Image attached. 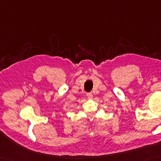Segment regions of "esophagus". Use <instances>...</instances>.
<instances>
[{"mask_svg":"<svg viewBox=\"0 0 161 161\" xmlns=\"http://www.w3.org/2000/svg\"><path fill=\"white\" fill-rule=\"evenodd\" d=\"M86 95H87V97H88V99L93 98V94H92L91 93H88L86 94Z\"/></svg>","mask_w":161,"mask_h":161,"instance_id":"obj_1","label":"esophagus"}]
</instances>
